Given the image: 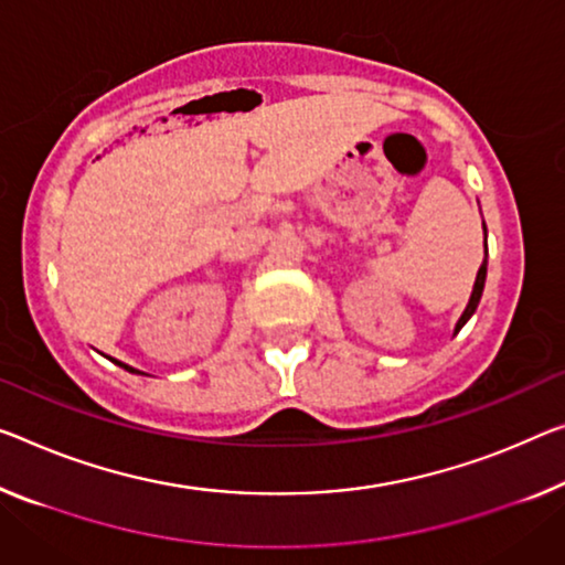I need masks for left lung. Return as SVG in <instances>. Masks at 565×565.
Returning a JSON list of instances; mask_svg holds the SVG:
<instances>
[{
  "mask_svg": "<svg viewBox=\"0 0 565 565\" xmlns=\"http://www.w3.org/2000/svg\"><path fill=\"white\" fill-rule=\"evenodd\" d=\"M484 224V222H482ZM484 277H488V230H484V259L480 265V270H477V277H475V288H472V295H470V302H467V308L462 316H459L457 326H455V335L462 331V326L467 323L475 316L477 306H480V298H482V290H484Z\"/></svg>",
  "mask_w": 565,
  "mask_h": 565,
  "instance_id": "8db88e82",
  "label": "left lung"
}]
</instances>
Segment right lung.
I'll list each match as a JSON object with an SVG mask.
<instances>
[{
    "label": "right lung",
    "instance_id": "obj_1",
    "mask_svg": "<svg viewBox=\"0 0 565 565\" xmlns=\"http://www.w3.org/2000/svg\"><path fill=\"white\" fill-rule=\"evenodd\" d=\"M116 366H120V369H126L128 373H143V371H138V369H134V366H128V363H120V361H116Z\"/></svg>",
    "mask_w": 565,
    "mask_h": 565
}]
</instances>
